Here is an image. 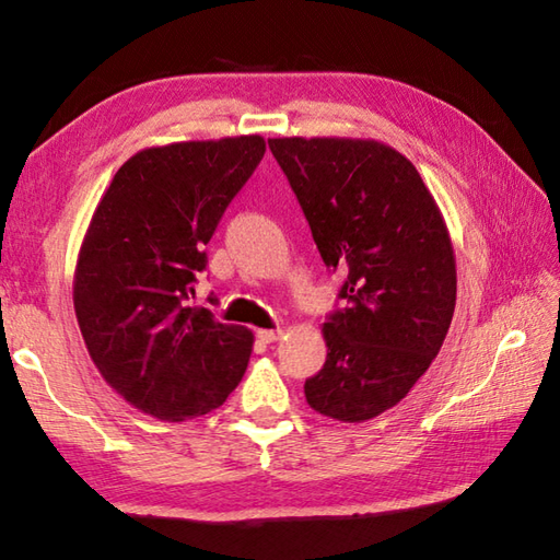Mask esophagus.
<instances>
[{"mask_svg": "<svg viewBox=\"0 0 560 560\" xmlns=\"http://www.w3.org/2000/svg\"><path fill=\"white\" fill-rule=\"evenodd\" d=\"M283 330L281 328H273V330H257V338L264 340V343H277V340H281Z\"/></svg>", "mask_w": 560, "mask_h": 560, "instance_id": "1", "label": "esophagus"}]
</instances>
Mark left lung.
<instances>
[{"label": "left lung", "mask_w": 560, "mask_h": 560, "mask_svg": "<svg viewBox=\"0 0 560 560\" xmlns=\"http://www.w3.org/2000/svg\"><path fill=\"white\" fill-rule=\"evenodd\" d=\"M338 299L326 363L303 385L316 412L363 422L390 410L438 358L457 269L442 214L405 155L375 140L273 138Z\"/></svg>", "instance_id": "1"}]
</instances>
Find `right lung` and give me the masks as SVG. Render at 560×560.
<instances>
[{
  "instance_id": "add662e5",
  "label": "right lung",
  "mask_w": 560,
  "mask_h": 560,
  "mask_svg": "<svg viewBox=\"0 0 560 560\" xmlns=\"http://www.w3.org/2000/svg\"><path fill=\"white\" fill-rule=\"evenodd\" d=\"M264 150L259 136L140 150L93 212L75 264V318L106 383L158 420L217 410L249 363L252 330L189 299L207 269L205 244Z\"/></svg>"
}]
</instances>
